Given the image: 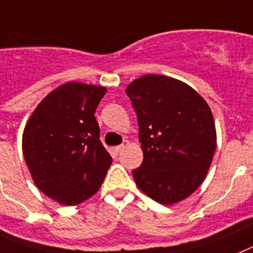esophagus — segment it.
I'll return each mask as SVG.
<instances>
[{
    "instance_id": "34e87169",
    "label": "esophagus",
    "mask_w": 253,
    "mask_h": 253,
    "mask_svg": "<svg viewBox=\"0 0 253 253\" xmlns=\"http://www.w3.org/2000/svg\"><path fill=\"white\" fill-rule=\"evenodd\" d=\"M128 145H129V141H127V140H125V141L122 142V144L118 145V146H116V148H113L114 154H120L121 151L124 150V149H126L127 146H128Z\"/></svg>"
}]
</instances>
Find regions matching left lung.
Segmentation results:
<instances>
[{
    "instance_id": "8db88e82",
    "label": "left lung",
    "mask_w": 253,
    "mask_h": 253,
    "mask_svg": "<svg viewBox=\"0 0 253 253\" xmlns=\"http://www.w3.org/2000/svg\"><path fill=\"white\" fill-rule=\"evenodd\" d=\"M137 116L142 164L136 186L163 205L187 199L208 175L216 149L211 109L190 85L144 75L126 87Z\"/></svg>"
}]
</instances>
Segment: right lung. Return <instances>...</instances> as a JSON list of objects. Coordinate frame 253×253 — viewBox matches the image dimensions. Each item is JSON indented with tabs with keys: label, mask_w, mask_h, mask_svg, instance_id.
<instances>
[{
	"label": "right lung",
	"mask_w": 253,
	"mask_h": 253,
	"mask_svg": "<svg viewBox=\"0 0 253 253\" xmlns=\"http://www.w3.org/2000/svg\"><path fill=\"white\" fill-rule=\"evenodd\" d=\"M105 93L104 86L69 81L52 90L25 125L23 154L33 181L62 205L98 192L112 164L94 116Z\"/></svg>",
	"instance_id": "right-lung-1"
}]
</instances>
